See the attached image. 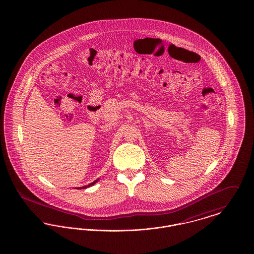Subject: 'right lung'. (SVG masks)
<instances>
[{
  "label": "right lung",
  "mask_w": 254,
  "mask_h": 254,
  "mask_svg": "<svg viewBox=\"0 0 254 254\" xmlns=\"http://www.w3.org/2000/svg\"><path fill=\"white\" fill-rule=\"evenodd\" d=\"M99 179H97V180H95V181H93L92 183H90V184H88L87 186H83V187H77V188H75V189H85V188H87V187H90V186H92V185H94L97 181H98Z\"/></svg>",
  "instance_id": "obj_1"
}]
</instances>
